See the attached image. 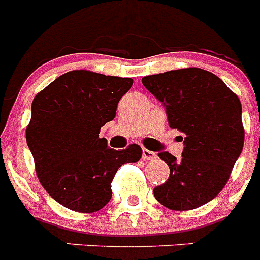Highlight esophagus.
<instances>
[{"label":"esophagus","instance_id":"1","mask_svg":"<svg viewBox=\"0 0 260 260\" xmlns=\"http://www.w3.org/2000/svg\"><path fill=\"white\" fill-rule=\"evenodd\" d=\"M142 158H143V160H147V161H148V160H155L156 153L153 152V151L143 148V151H142Z\"/></svg>","mask_w":260,"mask_h":260}]
</instances>
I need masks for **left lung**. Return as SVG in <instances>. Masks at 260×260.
I'll return each instance as SVG.
<instances>
[{"label": "left lung", "instance_id": "8db88e82", "mask_svg": "<svg viewBox=\"0 0 260 260\" xmlns=\"http://www.w3.org/2000/svg\"><path fill=\"white\" fill-rule=\"evenodd\" d=\"M142 83L164 104L171 128L185 134L182 157L158 153L171 174L153 195L169 210L201 207L224 189L242 152L240 99L219 77L199 68L148 75Z\"/></svg>", "mask_w": 260, "mask_h": 260}]
</instances>
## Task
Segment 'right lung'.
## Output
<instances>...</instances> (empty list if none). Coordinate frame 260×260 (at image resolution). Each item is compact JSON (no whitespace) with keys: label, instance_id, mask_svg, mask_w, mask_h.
I'll use <instances>...</instances> for the list:
<instances>
[{"label":"right lung","instance_id":"add662e5","mask_svg":"<svg viewBox=\"0 0 260 260\" xmlns=\"http://www.w3.org/2000/svg\"><path fill=\"white\" fill-rule=\"evenodd\" d=\"M132 86V78L73 70L34 99L27 144L39 181L63 207L82 213L102 210L112 198L118 168L141 160L138 144L116 151L99 137Z\"/></svg>","mask_w":260,"mask_h":260}]
</instances>
